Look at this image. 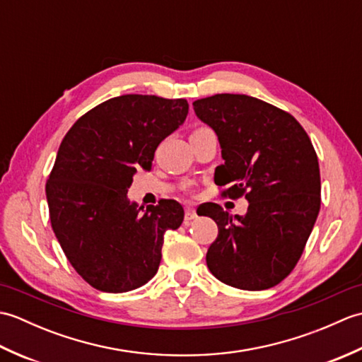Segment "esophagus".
<instances>
[{"label":"esophagus","instance_id":"esophagus-1","mask_svg":"<svg viewBox=\"0 0 362 362\" xmlns=\"http://www.w3.org/2000/svg\"><path fill=\"white\" fill-rule=\"evenodd\" d=\"M197 218V213L193 209V206H187L185 210V221H191V219H196Z\"/></svg>","mask_w":362,"mask_h":362}]
</instances>
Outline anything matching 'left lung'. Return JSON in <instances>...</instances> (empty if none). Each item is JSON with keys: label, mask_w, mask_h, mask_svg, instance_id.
Returning a JSON list of instances; mask_svg holds the SVG:
<instances>
[{"label": "left lung", "mask_w": 362, "mask_h": 362, "mask_svg": "<svg viewBox=\"0 0 362 362\" xmlns=\"http://www.w3.org/2000/svg\"><path fill=\"white\" fill-rule=\"evenodd\" d=\"M196 117L218 135L224 163L214 183L224 196H244V216L206 204L219 233L206 266L222 283L263 291L279 284L302 257L320 210L316 151L298 121L247 95H214L193 103ZM199 214V213H197Z\"/></svg>", "instance_id": "obj_1"}]
</instances>
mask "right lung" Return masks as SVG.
<instances>
[{
    "label": "right lung",
    "instance_id": "add662e5",
    "mask_svg": "<svg viewBox=\"0 0 362 362\" xmlns=\"http://www.w3.org/2000/svg\"><path fill=\"white\" fill-rule=\"evenodd\" d=\"M187 99L124 95L96 105L60 143L46 199L68 261L104 292H127L157 274L166 230L179 228L175 201L138 206L127 191L138 168L151 171L157 146L187 119Z\"/></svg>",
    "mask_w": 362,
    "mask_h": 362
}]
</instances>
